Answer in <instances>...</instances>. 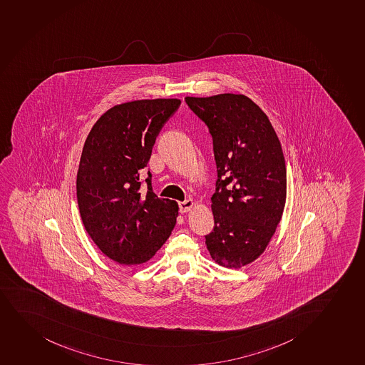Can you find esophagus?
Segmentation results:
<instances>
[{
    "label": "esophagus",
    "mask_w": 365,
    "mask_h": 365,
    "mask_svg": "<svg viewBox=\"0 0 365 365\" xmlns=\"http://www.w3.org/2000/svg\"><path fill=\"white\" fill-rule=\"evenodd\" d=\"M192 207H193V200H186L179 204V209H180L181 214H185V212L191 210Z\"/></svg>",
    "instance_id": "1"
}]
</instances>
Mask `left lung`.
I'll return each instance as SVG.
<instances>
[{
    "label": "left lung",
    "instance_id": "obj_1",
    "mask_svg": "<svg viewBox=\"0 0 365 365\" xmlns=\"http://www.w3.org/2000/svg\"><path fill=\"white\" fill-rule=\"evenodd\" d=\"M185 101L212 137L215 227L205 244L216 263L242 268L263 254L284 212L287 179L280 140L268 116L244 95Z\"/></svg>",
    "mask_w": 365,
    "mask_h": 365
}]
</instances>
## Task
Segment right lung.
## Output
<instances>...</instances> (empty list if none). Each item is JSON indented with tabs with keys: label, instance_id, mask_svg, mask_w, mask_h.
<instances>
[{
	"label": "right lung",
	"instance_id": "1",
	"mask_svg": "<svg viewBox=\"0 0 365 365\" xmlns=\"http://www.w3.org/2000/svg\"><path fill=\"white\" fill-rule=\"evenodd\" d=\"M180 103L158 98L119 104L97 120L85 140L77 174L81 220L98 249L120 264L149 261L177 223V202L158 198L151 173L145 180L142 174L156 137Z\"/></svg>",
	"mask_w": 365,
	"mask_h": 365
}]
</instances>
